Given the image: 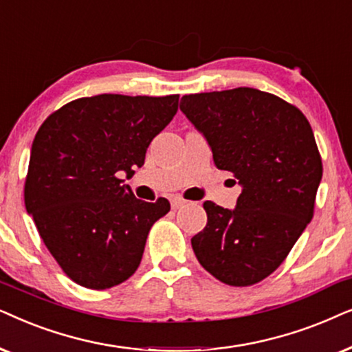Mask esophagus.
Segmentation results:
<instances>
[{
	"label": "esophagus",
	"mask_w": 352,
	"mask_h": 352,
	"mask_svg": "<svg viewBox=\"0 0 352 352\" xmlns=\"http://www.w3.org/2000/svg\"><path fill=\"white\" fill-rule=\"evenodd\" d=\"M170 204H172V209H180V208H184V206L186 204V201L182 199V198H173Z\"/></svg>",
	"instance_id": "1"
}]
</instances>
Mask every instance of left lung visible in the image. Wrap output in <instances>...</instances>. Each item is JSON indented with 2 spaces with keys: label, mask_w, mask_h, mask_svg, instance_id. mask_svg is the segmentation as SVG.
Returning <instances> with one entry per match:
<instances>
[{
  "label": "left lung",
  "mask_w": 352,
  "mask_h": 352,
  "mask_svg": "<svg viewBox=\"0 0 352 352\" xmlns=\"http://www.w3.org/2000/svg\"><path fill=\"white\" fill-rule=\"evenodd\" d=\"M180 111L243 188L235 209L206 201L208 223L191 246L220 282L250 287L278 269L314 215L323 168L311 124L296 106L248 87L185 95Z\"/></svg>",
  "instance_id": "8db88e82"
}]
</instances>
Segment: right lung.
Instances as JSON below:
<instances>
[{"instance_id": "right-lung-1", "label": "right lung", "mask_w": 352, "mask_h": 352, "mask_svg": "<svg viewBox=\"0 0 352 352\" xmlns=\"http://www.w3.org/2000/svg\"><path fill=\"white\" fill-rule=\"evenodd\" d=\"M179 109V95L78 98L46 119L32 144L23 199L64 274L91 289L132 277L166 198L137 199L120 173L144 164L153 138Z\"/></svg>"}]
</instances>
